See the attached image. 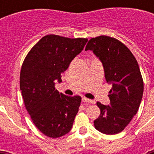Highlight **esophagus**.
Returning a JSON list of instances; mask_svg holds the SVG:
<instances>
[{
	"label": "esophagus",
	"mask_w": 154,
	"mask_h": 154,
	"mask_svg": "<svg viewBox=\"0 0 154 154\" xmlns=\"http://www.w3.org/2000/svg\"><path fill=\"white\" fill-rule=\"evenodd\" d=\"M82 101H83V102H85V103H91V104L94 103V101H93V100L87 99V98H85V97H83V98H82Z\"/></svg>",
	"instance_id": "34e87169"
}]
</instances>
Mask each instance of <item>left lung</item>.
I'll list each match as a JSON object with an SVG mask.
<instances>
[{
	"mask_svg": "<svg viewBox=\"0 0 154 154\" xmlns=\"http://www.w3.org/2000/svg\"><path fill=\"white\" fill-rule=\"evenodd\" d=\"M85 50H91L99 58L105 80L112 85L110 105L97 103L101 114L94 121V126L102 134H117L131 122L141 104L144 84L139 65L123 43L107 36L91 38Z\"/></svg>",
	"mask_w": 154,
	"mask_h": 154,
	"instance_id": "1",
	"label": "left lung"
}]
</instances>
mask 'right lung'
I'll return each mask as SVG.
<instances>
[{"instance_id":"right-lung-1","label":"right lung","mask_w":154,"mask_h":154,"mask_svg":"<svg viewBox=\"0 0 154 154\" xmlns=\"http://www.w3.org/2000/svg\"><path fill=\"white\" fill-rule=\"evenodd\" d=\"M87 41L47 35L32 47L23 62L20 89L24 103L32 122L45 136L57 138L72 129L82 97L59 93L55 85L62 82L61 73Z\"/></svg>"}]
</instances>
